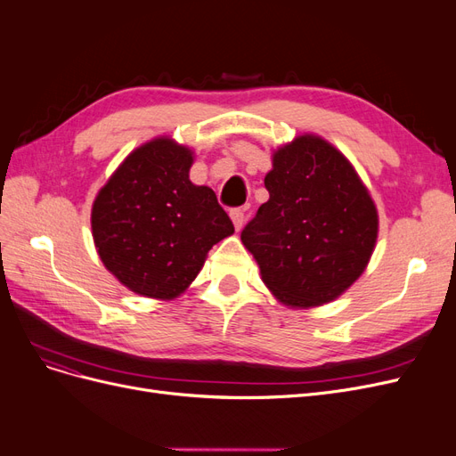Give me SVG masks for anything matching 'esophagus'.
<instances>
[{
  "label": "esophagus",
  "instance_id": "1",
  "mask_svg": "<svg viewBox=\"0 0 456 456\" xmlns=\"http://www.w3.org/2000/svg\"><path fill=\"white\" fill-rule=\"evenodd\" d=\"M230 218H232V223H233V228H236V230L240 232L241 226H243V220H245L243 209H232V211H230Z\"/></svg>",
  "mask_w": 456,
  "mask_h": 456
}]
</instances>
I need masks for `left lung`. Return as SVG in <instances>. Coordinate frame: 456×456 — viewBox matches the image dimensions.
<instances>
[{"label":"left lung","instance_id":"8db88e82","mask_svg":"<svg viewBox=\"0 0 456 456\" xmlns=\"http://www.w3.org/2000/svg\"><path fill=\"white\" fill-rule=\"evenodd\" d=\"M268 201L241 232L270 293L289 308L338 298L365 272L379 213L348 158L312 133L272 154Z\"/></svg>","mask_w":456,"mask_h":456}]
</instances>
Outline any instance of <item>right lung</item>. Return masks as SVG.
Listing matches in <instances>:
<instances>
[{"label":"right lung","instance_id":"1","mask_svg":"<svg viewBox=\"0 0 456 456\" xmlns=\"http://www.w3.org/2000/svg\"><path fill=\"white\" fill-rule=\"evenodd\" d=\"M191 163L188 146L158 136L134 148L93 201L96 253L136 295H183L211 247L233 233L215 191L190 181Z\"/></svg>","mask_w":456,"mask_h":456}]
</instances>
